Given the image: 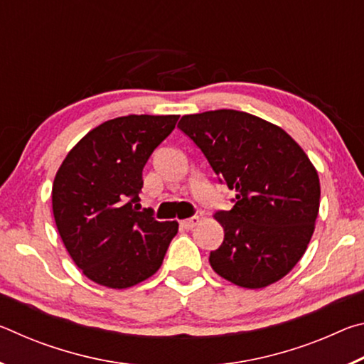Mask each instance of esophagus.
Masks as SVG:
<instances>
[{
	"label": "esophagus",
	"instance_id": "34e87169",
	"mask_svg": "<svg viewBox=\"0 0 364 364\" xmlns=\"http://www.w3.org/2000/svg\"><path fill=\"white\" fill-rule=\"evenodd\" d=\"M197 225H199V217H191L181 221V226L186 228V230H193Z\"/></svg>",
	"mask_w": 364,
	"mask_h": 364
}]
</instances>
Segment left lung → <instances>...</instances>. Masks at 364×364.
I'll use <instances>...</instances> for the list:
<instances>
[{"instance_id": "8db88e82", "label": "left lung", "mask_w": 364, "mask_h": 364, "mask_svg": "<svg viewBox=\"0 0 364 364\" xmlns=\"http://www.w3.org/2000/svg\"><path fill=\"white\" fill-rule=\"evenodd\" d=\"M178 128L236 191L231 210L215 213L225 231L208 258L215 273L247 289L284 278L304 257L319 210L318 171L304 149L278 125L232 109L183 115Z\"/></svg>"}]
</instances>
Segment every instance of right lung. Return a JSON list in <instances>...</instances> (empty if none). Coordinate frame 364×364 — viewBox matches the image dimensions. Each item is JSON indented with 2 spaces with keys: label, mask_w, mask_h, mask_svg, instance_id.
Returning a JSON list of instances; mask_svg holds the SVG:
<instances>
[{
  "label": "right lung",
  "mask_w": 364,
  "mask_h": 364,
  "mask_svg": "<svg viewBox=\"0 0 364 364\" xmlns=\"http://www.w3.org/2000/svg\"><path fill=\"white\" fill-rule=\"evenodd\" d=\"M180 115H127L96 127L67 154L53 183L59 236L86 278L127 289L160 268L176 221L139 210L143 168Z\"/></svg>",
  "instance_id": "obj_1"
}]
</instances>
